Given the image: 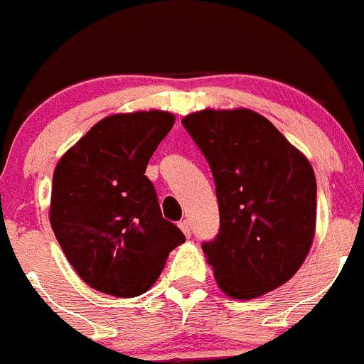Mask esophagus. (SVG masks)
I'll return each mask as SVG.
<instances>
[{
  "mask_svg": "<svg viewBox=\"0 0 364 364\" xmlns=\"http://www.w3.org/2000/svg\"><path fill=\"white\" fill-rule=\"evenodd\" d=\"M179 228H181V231L187 235V237H191L192 229H191V222H188V220H181V222H179Z\"/></svg>",
  "mask_w": 364,
  "mask_h": 364,
  "instance_id": "1",
  "label": "esophagus"
}]
</instances>
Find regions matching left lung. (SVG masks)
<instances>
[{
	"label": "left lung",
	"mask_w": 364,
	"mask_h": 364,
	"mask_svg": "<svg viewBox=\"0 0 364 364\" xmlns=\"http://www.w3.org/2000/svg\"><path fill=\"white\" fill-rule=\"evenodd\" d=\"M209 163L218 235L201 244L220 289L250 300L294 276L316 224L309 161L264 116L248 109L192 112L181 120Z\"/></svg>",
	"instance_id": "obj_1"
}]
</instances>
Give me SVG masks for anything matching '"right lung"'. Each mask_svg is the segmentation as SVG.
Returning a JSON list of instances; mask_svg holds the SVG:
<instances>
[{
  "mask_svg": "<svg viewBox=\"0 0 364 364\" xmlns=\"http://www.w3.org/2000/svg\"><path fill=\"white\" fill-rule=\"evenodd\" d=\"M173 120L163 111L107 116L55 168L51 228L73 270L96 291L142 294L168 253L185 242L181 229L163 218L144 173Z\"/></svg>",
  "mask_w": 364,
  "mask_h": 364,
  "instance_id": "right-lung-1",
  "label": "right lung"
}]
</instances>
